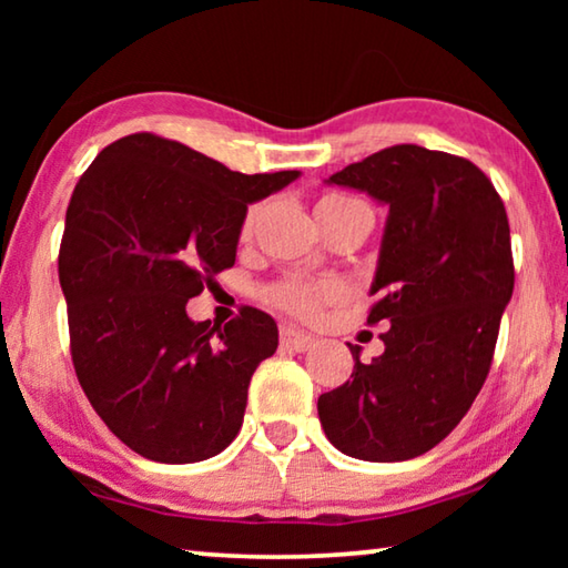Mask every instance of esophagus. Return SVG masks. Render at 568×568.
I'll return each mask as SVG.
<instances>
[{"instance_id": "esophagus-1", "label": "esophagus", "mask_w": 568, "mask_h": 568, "mask_svg": "<svg viewBox=\"0 0 568 568\" xmlns=\"http://www.w3.org/2000/svg\"><path fill=\"white\" fill-rule=\"evenodd\" d=\"M281 345L283 348H291V351H297L303 353L313 345V338L303 331L297 328H291V325H281Z\"/></svg>"}]
</instances>
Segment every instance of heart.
<instances>
[{"instance_id":"1","label":"heart","mask_w":568,"mask_h":568,"mask_svg":"<svg viewBox=\"0 0 568 568\" xmlns=\"http://www.w3.org/2000/svg\"><path fill=\"white\" fill-rule=\"evenodd\" d=\"M351 203H358V200H353L348 195H338V192H328V195H323L318 200V213H323V210L351 205ZM261 215H263V203H255L247 207L243 225H240L243 237L253 233ZM338 297H341V285L333 281H303V277H287V281L271 287L273 305L297 315V318H315V315L323 311V305L335 303Z\"/></svg>"}]
</instances>
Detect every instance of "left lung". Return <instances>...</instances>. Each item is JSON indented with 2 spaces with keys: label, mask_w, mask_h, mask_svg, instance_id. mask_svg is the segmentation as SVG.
Instances as JSON below:
<instances>
[{
  "label": "left lung",
  "mask_w": 568,
  "mask_h": 568,
  "mask_svg": "<svg viewBox=\"0 0 568 568\" xmlns=\"http://www.w3.org/2000/svg\"><path fill=\"white\" fill-rule=\"evenodd\" d=\"M331 185L388 205L368 323L388 321L386 351L323 393L325 436L345 456L408 460L438 446L491 371L514 293L511 230L494 182L466 158L393 145L343 168Z\"/></svg>",
  "instance_id": "8db88e82"
}]
</instances>
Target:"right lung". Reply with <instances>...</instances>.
Masks as SVG:
<instances>
[{"label":"right lung","mask_w":568,"mask_h":568,"mask_svg":"<svg viewBox=\"0 0 568 568\" xmlns=\"http://www.w3.org/2000/svg\"><path fill=\"white\" fill-rule=\"evenodd\" d=\"M301 172L243 175L182 142L134 132L74 185L60 245L77 381L114 436L160 464L233 444L277 325L243 305L225 325L185 305L235 265L247 205Z\"/></svg>","instance_id":"right-lung-1"}]
</instances>
